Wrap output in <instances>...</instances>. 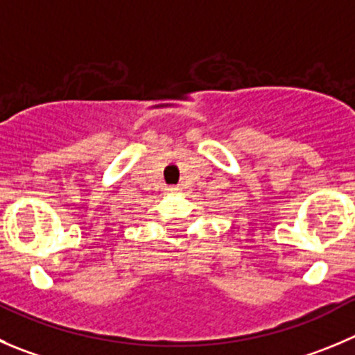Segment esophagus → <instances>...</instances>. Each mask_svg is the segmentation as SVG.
Wrapping results in <instances>:
<instances>
[{"mask_svg":"<svg viewBox=\"0 0 355 355\" xmlns=\"http://www.w3.org/2000/svg\"><path fill=\"white\" fill-rule=\"evenodd\" d=\"M168 193H172V195L181 193V188L180 187H171V188H168Z\"/></svg>","mask_w":355,"mask_h":355,"instance_id":"1","label":"esophagus"}]
</instances>
